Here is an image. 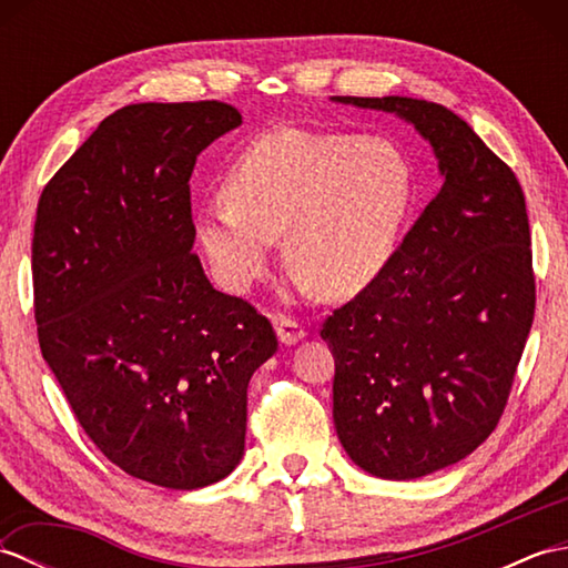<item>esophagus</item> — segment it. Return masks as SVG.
<instances>
[{
	"instance_id": "esophagus-1",
	"label": "esophagus",
	"mask_w": 568,
	"mask_h": 568,
	"mask_svg": "<svg viewBox=\"0 0 568 568\" xmlns=\"http://www.w3.org/2000/svg\"><path fill=\"white\" fill-rule=\"evenodd\" d=\"M275 332H277V339L285 346H293L305 336L303 324H297L293 317H285V315H277L275 317Z\"/></svg>"
}]
</instances>
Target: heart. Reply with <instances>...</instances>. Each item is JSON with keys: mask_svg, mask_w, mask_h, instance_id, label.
<instances>
[{"mask_svg": "<svg viewBox=\"0 0 568 568\" xmlns=\"http://www.w3.org/2000/svg\"><path fill=\"white\" fill-rule=\"evenodd\" d=\"M413 190L393 143L287 126L232 163L224 200L195 210V234L229 291L261 277L285 234V261L312 293L352 297L388 265Z\"/></svg>", "mask_w": 568, "mask_h": 568, "instance_id": "b5f03b06", "label": "heart"}]
</instances>
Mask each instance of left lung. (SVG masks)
I'll use <instances>...</instances> for the list:
<instances>
[{"mask_svg": "<svg viewBox=\"0 0 568 568\" xmlns=\"http://www.w3.org/2000/svg\"><path fill=\"white\" fill-rule=\"evenodd\" d=\"M397 114L439 161L442 190L388 265L334 310V427L371 476L409 480L462 462L508 405L535 320L525 192L462 116L413 98H336Z\"/></svg>", "mask_w": 568, "mask_h": 568, "instance_id": "left-lung-1", "label": "left lung"}]
</instances>
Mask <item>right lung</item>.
<instances>
[{"mask_svg": "<svg viewBox=\"0 0 568 568\" xmlns=\"http://www.w3.org/2000/svg\"><path fill=\"white\" fill-rule=\"evenodd\" d=\"M241 114L143 102L110 114L36 210L33 315L80 427L129 476L195 490L244 456L246 390L271 322L214 291L190 207L197 155Z\"/></svg>", "mask_w": 568, "mask_h": 568, "instance_id": "obj_1", "label": "right lung"}]
</instances>
